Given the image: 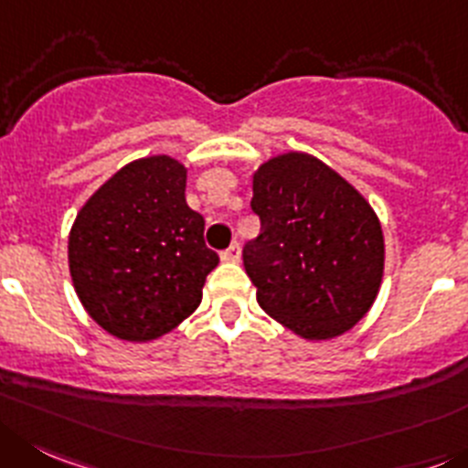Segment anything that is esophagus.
<instances>
[{
    "mask_svg": "<svg viewBox=\"0 0 468 468\" xmlns=\"http://www.w3.org/2000/svg\"><path fill=\"white\" fill-rule=\"evenodd\" d=\"M239 256H242V249H239L238 242H233L229 249L221 251V261H226V263H238Z\"/></svg>",
    "mask_w": 468,
    "mask_h": 468,
    "instance_id": "1",
    "label": "esophagus"
}]
</instances>
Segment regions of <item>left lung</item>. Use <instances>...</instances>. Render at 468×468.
<instances>
[{"label":"left lung","mask_w":468,"mask_h":468,"mask_svg":"<svg viewBox=\"0 0 468 468\" xmlns=\"http://www.w3.org/2000/svg\"><path fill=\"white\" fill-rule=\"evenodd\" d=\"M261 235L242 249L265 314L304 339H333L369 312L383 277V230L333 168L291 152L254 175Z\"/></svg>","instance_id":"obj_1"}]
</instances>
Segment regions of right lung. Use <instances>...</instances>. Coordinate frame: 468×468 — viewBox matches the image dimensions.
I'll return each mask as SVG.
<instances>
[{"instance_id":"right-lung-1","label":"right lung","mask_w":468,"mask_h":468,"mask_svg":"<svg viewBox=\"0 0 468 468\" xmlns=\"http://www.w3.org/2000/svg\"><path fill=\"white\" fill-rule=\"evenodd\" d=\"M185 189V165L150 156L112 175L78 212L69 268L82 307L106 333L150 342L200 304L219 256Z\"/></svg>"}]
</instances>
